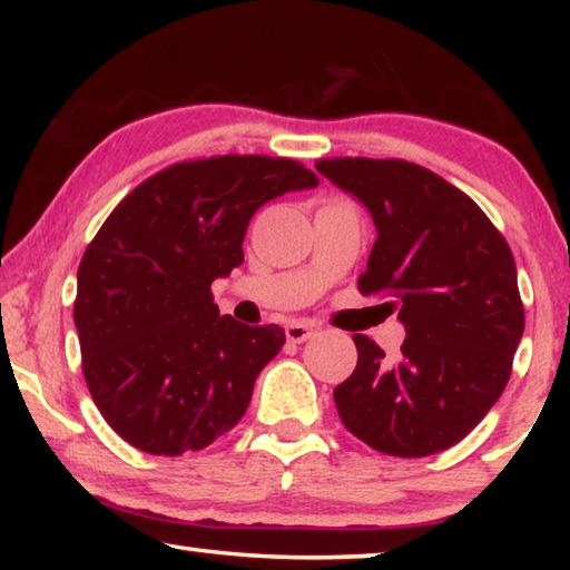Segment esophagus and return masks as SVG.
Returning <instances> with one entry per match:
<instances>
[{"label":"esophagus","mask_w":570,"mask_h":570,"mask_svg":"<svg viewBox=\"0 0 570 570\" xmlns=\"http://www.w3.org/2000/svg\"><path fill=\"white\" fill-rule=\"evenodd\" d=\"M314 326H308L304 322H288L286 324V340L294 342V344H302L306 340H312L314 336Z\"/></svg>","instance_id":"esophagus-1"}]
</instances>
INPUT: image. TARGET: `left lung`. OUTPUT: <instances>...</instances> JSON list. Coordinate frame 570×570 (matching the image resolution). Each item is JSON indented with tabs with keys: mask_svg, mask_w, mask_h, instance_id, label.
<instances>
[{
	"mask_svg": "<svg viewBox=\"0 0 570 570\" xmlns=\"http://www.w3.org/2000/svg\"><path fill=\"white\" fill-rule=\"evenodd\" d=\"M316 170L377 228L362 294L404 326L397 362L354 334L356 370L334 390L344 428L397 458L455 445L503 394L525 330L513 254L475 200L407 160L332 158Z\"/></svg>",
	"mask_w": 570,
	"mask_h": 570,
	"instance_id": "left-lung-1",
	"label": "left lung"
}]
</instances>
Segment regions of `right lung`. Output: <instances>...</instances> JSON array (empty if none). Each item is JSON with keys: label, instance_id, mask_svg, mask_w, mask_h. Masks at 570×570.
<instances>
[{"label": "right lung", "instance_id": "add662e5", "mask_svg": "<svg viewBox=\"0 0 570 570\" xmlns=\"http://www.w3.org/2000/svg\"><path fill=\"white\" fill-rule=\"evenodd\" d=\"M316 183L288 158L190 160L142 180L105 220L77 268L75 326L88 390L125 442L173 458L244 417L286 336L220 316L210 284L244 264L258 208Z\"/></svg>", "mask_w": 570, "mask_h": 570}]
</instances>
